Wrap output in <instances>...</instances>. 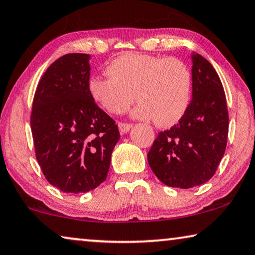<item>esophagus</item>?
<instances>
[{"instance_id": "34e87169", "label": "esophagus", "mask_w": 255, "mask_h": 255, "mask_svg": "<svg viewBox=\"0 0 255 255\" xmlns=\"http://www.w3.org/2000/svg\"><path fill=\"white\" fill-rule=\"evenodd\" d=\"M131 128H132V124L130 123H123V122H120L119 123V128L122 133H127L128 131H130Z\"/></svg>"}]
</instances>
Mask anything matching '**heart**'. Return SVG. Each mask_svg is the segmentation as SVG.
Here are the masks:
<instances>
[{
  "mask_svg": "<svg viewBox=\"0 0 255 255\" xmlns=\"http://www.w3.org/2000/svg\"><path fill=\"white\" fill-rule=\"evenodd\" d=\"M107 72L109 76L92 77L88 90L92 98L110 113H124L136 97L135 117L153 119L156 125L171 127L189 109L192 73L179 58L125 53L110 62Z\"/></svg>",
  "mask_w": 255,
  "mask_h": 255,
  "instance_id": "heart-1",
  "label": "heart"
}]
</instances>
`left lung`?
<instances>
[{"label": "left lung", "mask_w": 255, "mask_h": 255, "mask_svg": "<svg viewBox=\"0 0 255 255\" xmlns=\"http://www.w3.org/2000/svg\"><path fill=\"white\" fill-rule=\"evenodd\" d=\"M189 109L170 128L160 132L147 154L155 176L165 185L191 189L215 175L227 147L229 114L226 93L213 65L192 54Z\"/></svg>", "instance_id": "left-lung-1"}]
</instances>
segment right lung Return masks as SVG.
I'll use <instances>...</instances> for the list:
<instances>
[{
  "instance_id": "right-lung-1",
  "label": "right lung",
  "mask_w": 255,
  "mask_h": 255,
  "mask_svg": "<svg viewBox=\"0 0 255 255\" xmlns=\"http://www.w3.org/2000/svg\"><path fill=\"white\" fill-rule=\"evenodd\" d=\"M90 55L66 54L46 70L31 113L35 156L46 179L65 193L103 183L120 131L88 90Z\"/></svg>"
}]
</instances>
